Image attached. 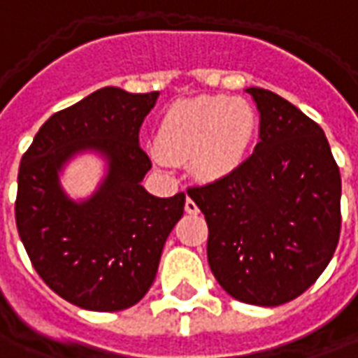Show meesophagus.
Here are the masks:
<instances>
[{"mask_svg": "<svg viewBox=\"0 0 358 358\" xmlns=\"http://www.w3.org/2000/svg\"><path fill=\"white\" fill-rule=\"evenodd\" d=\"M184 209H186L187 215H197V213H199V207H197V203L194 201V199H189V197L186 199V205H184Z\"/></svg>", "mask_w": 358, "mask_h": 358, "instance_id": "esophagus-1", "label": "esophagus"}]
</instances>
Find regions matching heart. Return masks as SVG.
Returning <instances> with one entry per match:
<instances>
[{
    "mask_svg": "<svg viewBox=\"0 0 358 358\" xmlns=\"http://www.w3.org/2000/svg\"><path fill=\"white\" fill-rule=\"evenodd\" d=\"M257 129L259 118L248 101L201 94L164 110L157 127V147L171 161H189L199 180L219 182L246 162Z\"/></svg>",
    "mask_w": 358,
    "mask_h": 358,
    "instance_id": "heart-1",
    "label": "heart"
}]
</instances>
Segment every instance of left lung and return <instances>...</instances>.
<instances>
[{"label": "left lung", "instance_id": "obj_1", "mask_svg": "<svg viewBox=\"0 0 358 358\" xmlns=\"http://www.w3.org/2000/svg\"><path fill=\"white\" fill-rule=\"evenodd\" d=\"M259 141L229 178L187 189L209 227L207 259L232 299L279 306L326 269L341 232V176L324 129L266 89H246Z\"/></svg>", "mask_w": 358, "mask_h": 358}]
</instances>
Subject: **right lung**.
<instances>
[{
	"mask_svg": "<svg viewBox=\"0 0 358 358\" xmlns=\"http://www.w3.org/2000/svg\"><path fill=\"white\" fill-rule=\"evenodd\" d=\"M157 99L159 92L99 89L46 120L22 155L17 231L42 281L79 308L118 312L141 301L184 215V194L155 197L141 186L151 161L139 147V127ZM83 152L99 154L107 174L77 202L59 174Z\"/></svg>",
	"mask_w": 358,
	"mask_h": 358,
	"instance_id": "add662e5",
	"label": "right lung"
}]
</instances>
